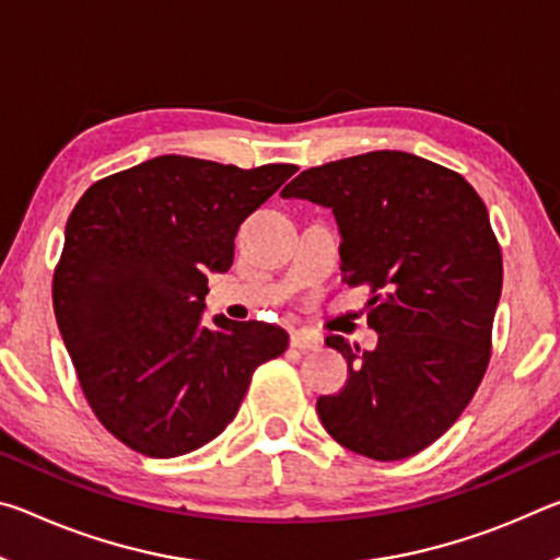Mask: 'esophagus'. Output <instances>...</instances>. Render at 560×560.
Here are the masks:
<instances>
[{
	"mask_svg": "<svg viewBox=\"0 0 560 560\" xmlns=\"http://www.w3.org/2000/svg\"><path fill=\"white\" fill-rule=\"evenodd\" d=\"M320 338L311 330H293L291 334V348L301 350V353H308V350H318Z\"/></svg>",
	"mask_w": 560,
	"mask_h": 560,
	"instance_id": "esophagus-1",
	"label": "esophagus"
}]
</instances>
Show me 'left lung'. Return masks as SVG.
Wrapping results in <instances>:
<instances>
[{
    "mask_svg": "<svg viewBox=\"0 0 560 560\" xmlns=\"http://www.w3.org/2000/svg\"><path fill=\"white\" fill-rule=\"evenodd\" d=\"M281 195L334 210L343 279L373 293L375 350L326 338L348 381L318 397L320 422L363 457H412L457 422L487 373L504 279L487 207L459 173L402 150L303 170Z\"/></svg>",
    "mask_w": 560,
    "mask_h": 560,
    "instance_id": "left-lung-1",
    "label": "left lung"
}]
</instances>
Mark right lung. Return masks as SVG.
Segmentation results:
<instances>
[{"label": "right lung", "mask_w": 560, "mask_h": 560, "mask_svg": "<svg viewBox=\"0 0 560 560\" xmlns=\"http://www.w3.org/2000/svg\"><path fill=\"white\" fill-rule=\"evenodd\" d=\"M296 165L242 170L160 155L93 183L66 222L54 314L93 415L145 457L222 434L287 330L214 316L207 273L226 271L240 224Z\"/></svg>", "instance_id": "1"}]
</instances>
